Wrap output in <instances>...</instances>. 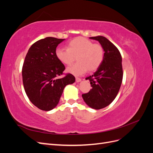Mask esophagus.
<instances>
[{
  "label": "esophagus",
  "mask_w": 153,
  "mask_h": 153,
  "mask_svg": "<svg viewBox=\"0 0 153 153\" xmlns=\"http://www.w3.org/2000/svg\"><path fill=\"white\" fill-rule=\"evenodd\" d=\"M81 80H82L81 78H78V77H76V82H80Z\"/></svg>",
  "instance_id": "esophagus-1"
}]
</instances>
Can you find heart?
Segmentation results:
<instances>
[{"mask_svg": "<svg viewBox=\"0 0 153 153\" xmlns=\"http://www.w3.org/2000/svg\"><path fill=\"white\" fill-rule=\"evenodd\" d=\"M59 61L70 65L76 56V63L67 68V71L74 75L84 74L87 69L92 71L98 69L104 58V50L99 44L83 37H78L69 41L68 48H59L55 51Z\"/></svg>", "mask_w": 153, "mask_h": 153, "instance_id": "1", "label": "heart"}]
</instances>
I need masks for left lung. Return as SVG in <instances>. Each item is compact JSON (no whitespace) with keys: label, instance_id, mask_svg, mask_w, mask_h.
I'll list each match as a JSON object with an SVG mask.
<instances>
[{"label":"left lung","instance_id":"1","mask_svg":"<svg viewBox=\"0 0 153 153\" xmlns=\"http://www.w3.org/2000/svg\"><path fill=\"white\" fill-rule=\"evenodd\" d=\"M98 41L104 50V58L93 75L88 76L92 87L82 98L91 108L99 110L109 105L117 96L123 80L122 57L115 46L105 37H91Z\"/></svg>","mask_w":153,"mask_h":153}]
</instances>
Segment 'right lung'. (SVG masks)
I'll return each instance as SVG.
<instances>
[{"label": "right lung", "instance_id": "obj_1", "mask_svg": "<svg viewBox=\"0 0 153 153\" xmlns=\"http://www.w3.org/2000/svg\"><path fill=\"white\" fill-rule=\"evenodd\" d=\"M64 39L47 37L36 41L30 47L22 67L24 89L31 103L40 110L54 108L66 85L75 82L70 73L60 78L65 69L56 57L55 51Z\"/></svg>", "mask_w": 153, "mask_h": 153}]
</instances>
